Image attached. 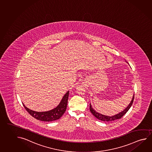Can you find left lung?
Listing matches in <instances>:
<instances>
[{"label": "left lung", "instance_id": "left-lung-1", "mask_svg": "<svg viewBox=\"0 0 152 152\" xmlns=\"http://www.w3.org/2000/svg\"><path fill=\"white\" fill-rule=\"evenodd\" d=\"M134 95H133V97H132V100H131V102H130V103L129 105H128V106L126 107V108H125L124 111H121V112L116 114L114 115H104V114H102L98 113V112H96V111L93 108V107H92V106L91 105V104H90V112H91V113L93 114L94 116H95L96 118H98V120H101V121H107V122H108V121H114V120H117V119L121 118L128 111L130 108L131 107V105H132V103H133V102H134Z\"/></svg>", "mask_w": 152, "mask_h": 152}]
</instances>
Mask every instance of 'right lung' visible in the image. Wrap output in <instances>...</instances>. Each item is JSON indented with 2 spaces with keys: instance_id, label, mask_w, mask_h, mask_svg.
I'll use <instances>...</instances> for the list:
<instances>
[{
  "instance_id": "obj_1",
  "label": "right lung",
  "mask_w": 152,
  "mask_h": 152,
  "mask_svg": "<svg viewBox=\"0 0 152 152\" xmlns=\"http://www.w3.org/2000/svg\"><path fill=\"white\" fill-rule=\"evenodd\" d=\"M69 95V91H67L63 97L62 100L57 106L50 111L46 112H36L32 111L26 107L24 104H23V105L28 113L38 120L46 122L55 121L59 119L64 114L66 111V109L67 107Z\"/></svg>"
}]
</instances>
